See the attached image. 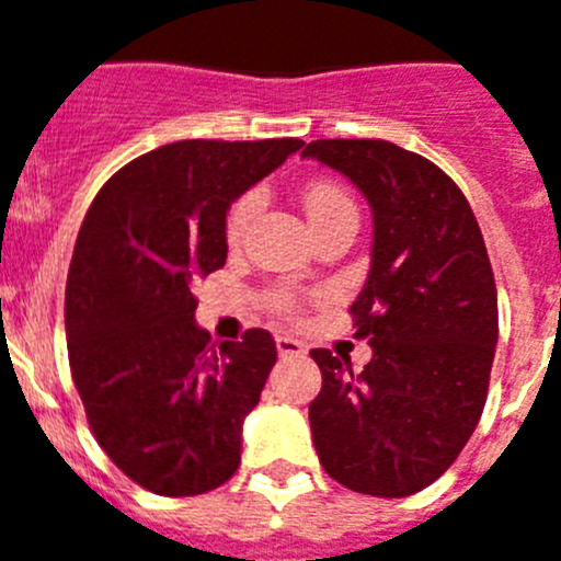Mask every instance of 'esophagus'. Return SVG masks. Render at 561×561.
Segmentation results:
<instances>
[{"label": "esophagus", "instance_id": "1", "mask_svg": "<svg viewBox=\"0 0 561 561\" xmlns=\"http://www.w3.org/2000/svg\"><path fill=\"white\" fill-rule=\"evenodd\" d=\"M276 352H279V357H301L307 348L301 340L287 337V334H276Z\"/></svg>", "mask_w": 561, "mask_h": 561}]
</instances>
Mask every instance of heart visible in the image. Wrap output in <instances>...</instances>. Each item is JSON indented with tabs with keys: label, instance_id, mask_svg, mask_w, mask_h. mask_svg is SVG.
I'll return each instance as SVG.
<instances>
[{
	"label": "heart",
	"instance_id": "1",
	"mask_svg": "<svg viewBox=\"0 0 561 561\" xmlns=\"http://www.w3.org/2000/svg\"><path fill=\"white\" fill-rule=\"evenodd\" d=\"M256 207H260L256 193H243V196L229 207L227 221H224V234H227L229 245L240 243L245 227H249V221L254 218ZM305 209H307V218H310L312 224V232H316L318 227H323V224L334 221V218H343V216L357 218V204H354V198L348 196L340 185H332V182H316V185L307 187ZM276 307H279L282 312H293V301L287 296L276 298Z\"/></svg>",
	"mask_w": 561,
	"mask_h": 561
}]
</instances>
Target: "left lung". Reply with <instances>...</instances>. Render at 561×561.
<instances>
[{"instance_id":"left-lung-1","label":"left lung","mask_w":561,"mask_h":561,"mask_svg":"<svg viewBox=\"0 0 561 561\" xmlns=\"http://www.w3.org/2000/svg\"><path fill=\"white\" fill-rule=\"evenodd\" d=\"M305 157L345 174L374 209V254L352 305L374 357L312 348L310 404L323 470L354 493L404 499L446 473L479 423L499 343V293L457 182L390 140H312Z\"/></svg>"}]
</instances>
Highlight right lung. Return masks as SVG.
Returning <instances> with one entry per match:
<instances>
[{
  "label": "right lung",
  "instance_id": "obj_1",
  "mask_svg": "<svg viewBox=\"0 0 561 561\" xmlns=\"http://www.w3.org/2000/svg\"><path fill=\"white\" fill-rule=\"evenodd\" d=\"M301 146H160L115 171L82 221L66 279L68 365L96 443L149 493L202 495L238 470L276 343L265 329L213 343L193 321V282L227 263L229 204Z\"/></svg>",
  "mask_w": 561,
  "mask_h": 561
}]
</instances>
